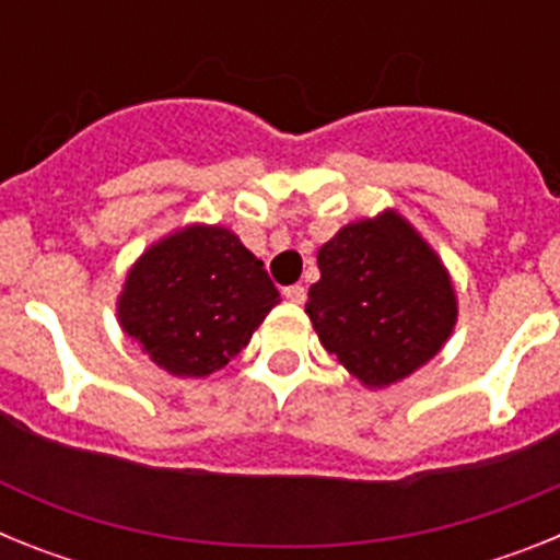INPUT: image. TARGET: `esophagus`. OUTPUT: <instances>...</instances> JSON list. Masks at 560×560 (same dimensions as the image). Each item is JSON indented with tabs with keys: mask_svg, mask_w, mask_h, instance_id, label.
Returning <instances> with one entry per match:
<instances>
[{
	"mask_svg": "<svg viewBox=\"0 0 560 560\" xmlns=\"http://www.w3.org/2000/svg\"><path fill=\"white\" fill-rule=\"evenodd\" d=\"M283 296L289 303H305V285H289V289H283Z\"/></svg>",
	"mask_w": 560,
	"mask_h": 560,
	"instance_id": "34e87169",
	"label": "esophagus"
}]
</instances>
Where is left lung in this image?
Masks as SVG:
<instances>
[{"mask_svg":"<svg viewBox=\"0 0 560 560\" xmlns=\"http://www.w3.org/2000/svg\"><path fill=\"white\" fill-rule=\"evenodd\" d=\"M305 314L323 348L370 389L407 378L457 325V294L438 252L395 210L341 226L319 255Z\"/></svg>","mask_w":560,"mask_h":560,"instance_id":"obj_1","label":"left lung"}]
</instances>
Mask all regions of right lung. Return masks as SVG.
<instances>
[{
  "mask_svg": "<svg viewBox=\"0 0 560 560\" xmlns=\"http://www.w3.org/2000/svg\"><path fill=\"white\" fill-rule=\"evenodd\" d=\"M280 303L235 232L190 224L148 246L117 296L120 328L156 368L179 378L221 370Z\"/></svg>",
  "mask_w": 560,
  "mask_h": 560,
  "instance_id": "obj_1",
  "label": "right lung"
}]
</instances>
